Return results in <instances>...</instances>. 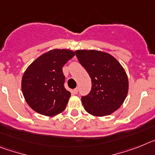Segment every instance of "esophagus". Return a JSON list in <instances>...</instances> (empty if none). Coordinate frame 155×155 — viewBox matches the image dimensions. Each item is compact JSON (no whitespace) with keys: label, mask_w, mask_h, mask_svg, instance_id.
Segmentation results:
<instances>
[{"label":"esophagus","mask_w":155,"mask_h":155,"mask_svg":"<svg viewBox=\"0 0 155 155\" xmlns=\"http://www.w3.org/2000/svg\"><path fill=\"white\" fill-rule=\"evenodd\" d=\"M73 93L75 94H78V89L77 88L75 89V90H74V91H73Z\"/></svg>","instance_id":"esophagus-1"}]
</instances>
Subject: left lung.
Returning a JSON list of instances; mask_svg holds the SVG:
<instances>
[{
    "label": "left lung",
    "instance_id": "1",
    "mask_svg": "<svg viewBox=\"0 0 155 155\" xmlns=\"http://www.w3.org/2000/svg\"><path fill=\"white\" fill-rule=\"evenodd\" d=\"M75 53L92 82L91 91L81 100L86 111L97 117L115 112L126 100L129 91V80L124 68L107 52L78 50Z\"/></svg>",
    "mask_w": 155,
    "mask_h": 155
}]
</instances>
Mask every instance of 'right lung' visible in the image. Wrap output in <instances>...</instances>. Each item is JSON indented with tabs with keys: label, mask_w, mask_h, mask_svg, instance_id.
<instances>
[{
	"label": "right lung",
	"mask_w": 155,
	"mask_h": 155,
	"mask_svg": "<svg viewBox=\"0 0 155 155\" xmlns=\"http://www.w3.org/2000/svg\"><path fill=\"white\" fill-rule=\"evenodd\" d=\"M75 56L69 49H53L29 64L21 79V91L29 107L45 116L62 112L71 93L64 87V64Z\"/></svg>",
	"instance_id": "obj_1"
}]
</instances>
